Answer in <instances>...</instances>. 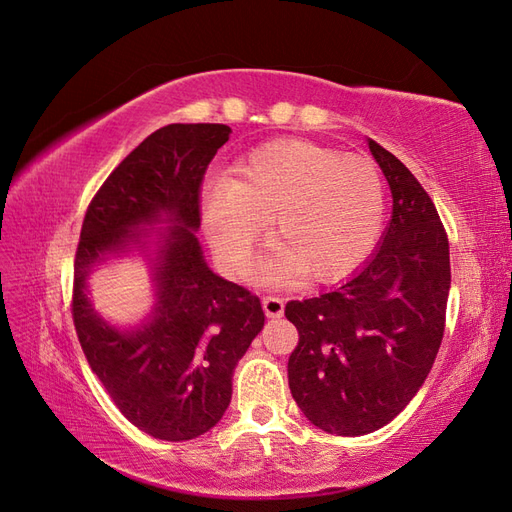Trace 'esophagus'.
<instances>
[{"instance_id":"1","label":"esophagus","mask_w":512,"mask_h":512,"mask_svg":"<svg viewBox=\"0 0 512 512\" xmlns=\"http://www.w3.org/2000/svg\"><path fill=\"white\" fill-rule=\"evenodd\" d=\"M262 307H265V314L269 318H280L284 314V299L275 297V294H269V297L262 299Z\"/></svg>"}]
</instances>
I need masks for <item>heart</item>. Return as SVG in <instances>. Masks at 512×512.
Wrapping results in <instances>:
<instances>
[{"label":"heart","mask_w":512,"mask_h":512,"mask_svg":"<svg viewBox=\"0 0 512 512\" xmlns=\"http://www.w3.org/2000/svg\"><path fill=\"white\" fill-rule=\"evenodd\" d=\"M213 250L243 275L271 220L275 254L269 280L303 275L331 284L350 275L376 245L384 222V181L378 166L299 138H280L247 153L203 196Z\"/></svg>","instance_id":"heart-1"}]
</instances>
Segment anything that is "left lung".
<instances>
[{
	"instance_id": "1",
	"label": "left lung",
	"mask_w": 512,
	"mask_h": 512,
	"mask_svg": "<svg viewBox=\"0 0 512 512\" xmlns=\"http://www.w3.org/2000/svg\"><path fill=\"white\" fill-rule=\"evenodd\" d=\"M367 143L393 196L382 243L337 290L286 305L299 331L290 393L307 421L337 436H365L410 404L440 350L451 290L436 205L391 151Z\"/></svg>"
}]
</instances>
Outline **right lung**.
I'll use <instances>...</instances> for the list:
<instances>
[{
    "label": "right lung",
    "mask_w": 512,
    "mask_h": 512,
    "mask_svg": "<svg viewBox=\"0 0 512 512\" xmlns=\"http://www.w3.org/2000/svg\"><path fill=\"white\" fill-rule=\"evenodd\" d=\"M224 123H170L149 134L91 200L74 258L72 318L91 371L119 412L149 436L183 442L224 416L232 371L265 327L260 299L215 275L198 243L200 185L228 141ZM159 231L157 305L128 332L108 325L86 299L98 261L146 249L145 225Z\"/></svg>",
    "instance_id": "obj_1"
}]
</instances>
